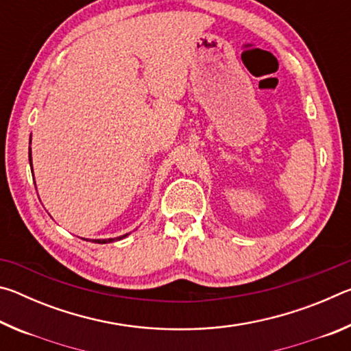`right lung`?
Masks as SVG:
<instances>
[{"label": "right lung", "instance_id": "add662e5", "mask_svg": "<svg viewBox=\"0 0 351 351\" xmlns=\"http://www.w3.org/2000/svg\"><path fill=\"white\" fill-rule=\"evenodd\" d=\"M29 162H31V170H32V156H31V148H29ZM130 234H123L121 237H116V239H105V240H93L94 243H99V245H105V243H112V241H119L122 239H125ZM88 241V240H86Z\"/></svg>", "mask_w": 351, "mask_h": 351}]
</instances>
